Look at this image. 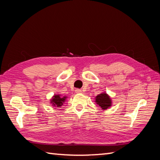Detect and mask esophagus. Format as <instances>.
<instances>
[{
  "mask_svg": "<svg viewBox=\"0 0 160 160\" xmlns=\"http://www.w3.org/2000/svg\"><path fill=\"white\" fill-rule=\"evenodd\" d=\"M81 92H82V91L81 89H75V93H81Z\"/></svg>",
  "mask_w": 160,
  "mask_h": 160,
  "instance_id": "34e87169",
  "label": "esophagus"
}]
</instances>
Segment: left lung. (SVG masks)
<instances>
[{"mask_svg":"<svg viewBox=\"0 0 160 160\" xmlns=\"http://www.w3.org/2000/svg\"><path fill=\"white\" fill-rule=\"evenodd\" d=\"M95 103L99 105L103 110H106L112 105V101L110 97L106 93H102L97 95L95 97Z\"/></svg>","mask_w":160,"mask_h":160,"instance_id":"left-lung-1","label":"left lung"}]
</instances>
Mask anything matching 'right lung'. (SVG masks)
I'll use <instances>...</instances> for the list:
<instances>
[{
  "mask_svg": "<svg viewBox=\"0 0 160 160\" xmlns=\"http://www.w3.org/2000/svg\"><path fill=\"white\" fill-rule=\"evenodd\" d=\"M67 98V96L62 97L61 95H59V94L55 95H53L52 98L51 99V103H52V106H55V107H57V108H60L65 101Z\"/></svg>",
  "mask_w": 160,
  "mask_h": 160,
  "instance_id": "add662e5",
  "label": "right lung"
}]
</instances>
